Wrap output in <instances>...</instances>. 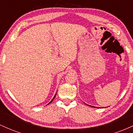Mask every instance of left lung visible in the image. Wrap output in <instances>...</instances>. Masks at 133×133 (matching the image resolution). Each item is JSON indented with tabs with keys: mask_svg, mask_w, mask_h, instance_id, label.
<instances>
[{
	"mask_svg": "<svg viewBox=\"0 0 133 133\" xmlns=\"http://www.w3.org/2000/svg\"><path fill=\"white\" fill-rule=\"evenodd\" d=\"M91 107H93V108H95V107H94V106H91Z\"/></svg>",
	"mask_w": 133,
	"mask_h": 133,
	"instance_id": "8db88e82",
	"label": "left lung"
}]
</instances>
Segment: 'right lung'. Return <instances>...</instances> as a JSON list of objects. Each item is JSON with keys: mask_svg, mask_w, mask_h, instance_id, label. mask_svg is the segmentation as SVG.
<instances>
[{"mask_svg": "<svg viewBox=\"0 0 133 133\" xmlns=\"http://www.w3.org/2000/svg\"><path fill=\"white\" fill-rule=\"evenodd\" d=\"M55 97H56V95H55V96H54V97H53V99H52V101H51V102H50V103H49V104H50V103H51V102H52V101H53V100H54V99L55 98Z\"/></svg>", "mask_w": 133, "mask_h": 133, "instance_id": "add662e5", "label": "right lung"}]
</instances>
